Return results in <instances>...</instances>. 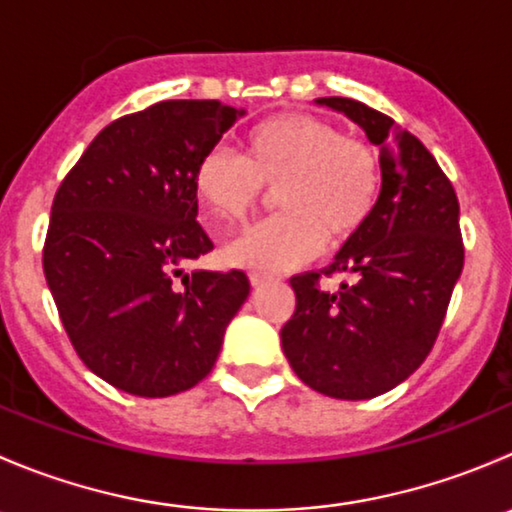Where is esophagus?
<instances>
[{
    "mask_svg": "<svg viewBox=\"0 0 512 512\" xmlns=\"http://www.w3.org/2000/svg\"><path fill=\"white\" fill-rule=\"evenodd\" d=\"M270 282H272V277H267V275H260V272H252V275H250V285L255 287V289H260V287L270 285Z\"/></svg>",
    "mask_w": 512,
    "mask_h": 512,
    "instance_id": "obj_1",
    "label": "esophagus"
}]
</instances>
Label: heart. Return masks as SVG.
Returning <instances> with one entry per match:
<instances>
[{
	"instance_id": "1",
	"label": "heart",
	"mask_w": 512,
	"mask_h": 512,
	"mask_svg": "<svg viewBox=\"0 0 512 512\" xmlns=\"http://www.w3.org/2000/svg\"><path fill=\"white\" fill-rule=\"evenodd\" d=\"M379 183V156L369 143L299 111L255 123L245 133V158L210 148L193 173L200 205L225 227L250 218L262 188H277L280 215L250 227L223 252L227 265L260 275L304 265L324 240L334 247L354 240L374 213Z\"/></svg>"
}]
</instances>
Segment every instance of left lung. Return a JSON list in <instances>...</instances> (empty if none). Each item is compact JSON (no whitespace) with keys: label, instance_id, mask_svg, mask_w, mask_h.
<instances>
[{"label":"left lung","instance_id":"8db88e82","mask_svg":"<svg viewBox=\"0 0 512 512\" xmlns=\"http://www.w3.org/2000/svg\"><path fill=\"white\" fill-rule=\"evenodd\" d=\"M317 103L352 118L379 146L381 193L332 265L289 280L297 307L280 332L282 352L309 389L374 399L409 379L436 342L463 270L458 198L426 146L389 116L354 98ZM319 274L355 282L327 293Z\"/></svg>","mask_w":512,"mask_h":512}]
</instances>
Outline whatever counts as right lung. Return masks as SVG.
<instances>
[{
	"label": "right lung",
	"mask_w": 512,
	"mask_h": 512,
	"mask_svg": "<svg viewBox=\"0 0 512 512\" xmlns=\"http://www.w3.org/2000/svg\"><path fill=\"white\" fill-rule=\"evenodd\" d=\"M240 116L220 101L153 103L103 128L56 190L46 285L81 361L126 394L203 381L250 294L240 270L185 272L213 250L195 165Z\"/></svg>",
	"instance_id": "add662e5"
}]
</instances>
